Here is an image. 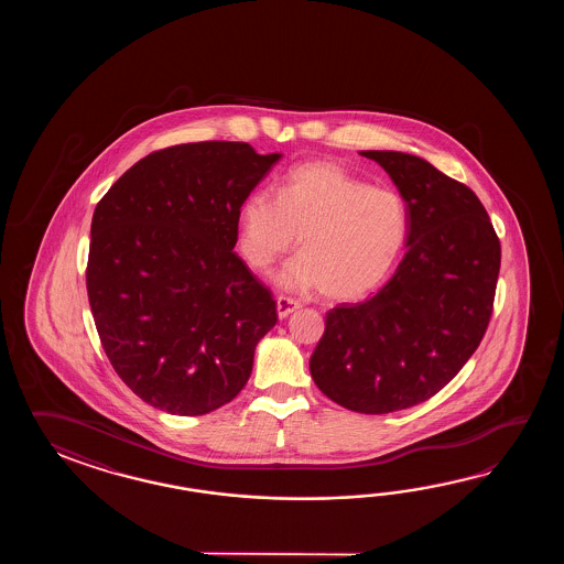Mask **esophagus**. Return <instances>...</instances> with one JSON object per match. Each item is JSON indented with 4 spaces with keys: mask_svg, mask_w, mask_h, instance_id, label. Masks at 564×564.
I'll use <instances>...</instances> for the list:
<instances>
[{
    "mask_svg": "<svg viewBox=\"0 0 564 564\" xmlns=\"http://www.w3.org/2000/svg\"><path fill=\"white\" fill-rule=\"evenodd\" d=\"M300 308L296 300L286 299V296H280L276 300L278 318H288L292 312H296Z\"/></svg>",
    "mask_w": 564,
    "mask_h": 564,
    "instance_id": "obj_1",
    "label": "esophagus"
}]
</instances>
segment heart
Segmentation results:
<instances>
[{"mask_svg":"<svg viewBox=\"0 0 564 564\" xmlns=\"http://www.w3.org/2000/svg\"><path fill=\"white\" fill-rule=\"evenodd\" d=\"M408 205L333 161L292 169L278 197L253 192L241 204L238 246L256 272H270L299 238L300 256L278 278L292 292L321 288L352 302L383 282L408 240Z\"/></svg>","mask_w":564,"mask_h":564,"instance_id":"obj_1","label":"heart"}]
</instances>
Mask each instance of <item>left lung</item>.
I'll list each match as a JSON object with an SVG mask.
<instances>
[{"mask_svg": "<svg viewBox=\"0 0 564 564\" xmlns=\"http://www.w3.org/2000/svg\"><path fill=\"white\" fill-rule=\"evenodd\" d=\"M408 205V252L372 299L326 314L311 375L357 413L413 408L442 391L488 328L500 241L476 193L421 156L360 151Z\"/></svg>", "mask_w": 564, "mask_h": 564, "instance_id": "8db88e82", "label": "left lung"}]
</instances>
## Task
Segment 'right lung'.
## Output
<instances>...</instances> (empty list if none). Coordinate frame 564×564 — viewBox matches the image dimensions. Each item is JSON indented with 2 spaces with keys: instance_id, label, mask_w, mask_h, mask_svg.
<instances>
[{
  "instance_id": "right-lung-1",
  "label": "right lung",
  "mask_w": 564,
  "mask_h": 564,
  "mask_svg": "<svg viewBox=\"0 0 564 564\" xmlns=\"http://www.w3.org/2000/svg\"><path fill=\"white\" fill-rule=\"evenodd\" d=\"M280 156L234 141L175 144L96 205L88 302L110 365L144 403L205 415L248 383L276 302L234 246L241 204Z\"/></svg>"
}]
</instances>
